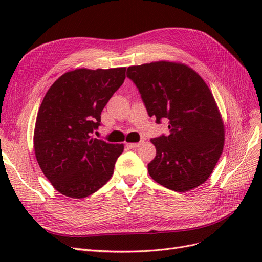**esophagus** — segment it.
I'll return each mask as SVG.
<instances>
[{
  "instance_id": "esophagus-1",
  "label": "esophagus",
  "mask_w": 262,
  "mask_h": 262,
  "mask_svg": "<svg viewBox=\"0 0 262 262\" xmlns=\"http://www.w3.org/2000/svg\"><path fill=\"white\" fill-rule=\"evenodd\" d=\"M142 143H143V141H140L139 142V143H126V147H128V148H137V147H139Z\"/></svg>"
}]
</instances>
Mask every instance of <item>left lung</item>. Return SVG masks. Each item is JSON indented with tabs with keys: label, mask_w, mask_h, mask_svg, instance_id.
Instances as JSON below:
<instances>
[{
	"label": "left lung",
	"mask_w": 262,
	"mask_h": 262,
	"mask_svg": "<svg viewBox=\"0 0 262 262\" xmlns=\"http://www.w3.org/2000/svg\"><path fill=\"white\" fill-rule=\"evenodd\" d=\"M126 77L148 116L168 122V136L150 140L156 156L147 165L149 176L177 192L202 185L224 145L223 122L208 85L192 69L167 61L129 67Z\"/></svg>",
	"instance_id": "obj_1"
}]
</instances>
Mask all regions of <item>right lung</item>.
Wrapping results in <instances>:
<instances>
[{
  "instance_id": "add662e5",
  "label": "right lung",
  "mask_w": 262,
  "mask_h": 262,
  "mask_svg": "<svg viewBox=\"0 0 262 262\" xmlns=\"http://www.w3.org/2000/svg\"><path fill=\"white\" fill-rule=\"evenodd\" d=\"M125 78V68L78 69L47 92L37 115L34 146L39 166L55 190L89 196L114 173L123 144L93 138L101 112Z\"/></svg>"
}]
</instances>
